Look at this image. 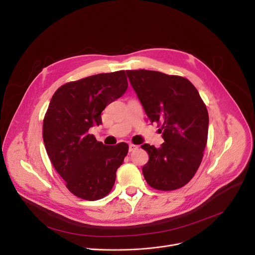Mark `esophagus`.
I'll use <instances>...</instances> for the list:
<instances>
[{"mask_svg": "<svg viewBox=\"0 0 255 255\" xmlns=\"http://www.w3.org/2000/svg\"><path fill=\"white\" fill-rule=\"evenodd\" d=\"M136 149H138V145L133 144V143L129 144V151H130V152H131V151H134V150H136Z\"/></svg>", "mask_w": 255, "mask_h": 255, "instance_id": "1", "label": "esophagus"}]
</instances>
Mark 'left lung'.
Returning <instances> with one entry per match:
<instances>
[{
    "label": "left lung",
    "mask_w": 255,
    "mask_h": 255,
    "mask_svg": "<svg viewBox=\"0 0 255 255\" xmlns=\"http://www.w3.org/2000/svg\"><path fill=\"white\" fill-rule=\"evenodd\" d=\"M150 123H157L164 141L144 143L148 162L142 167L149 186L159 191L182 188L196 174L208 136L209 117L194 85L183 77L156 71H126Z\"/></svg>",
    "instance_id": "1"
}]
</instances>
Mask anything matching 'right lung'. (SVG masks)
Returning <instances> with one entry per match:
<instances>
[{
    "instance_id": "obj_1",
    "label": "right lung",
    "mask_w": 255,
    "mask_h": 255,
    "mask_svg": "<svg viewBox=\"0 0 255 255\" xmlns=\"http://www.w3.org/2000/svg\"><path fill=\"white\" fill-rule=\"evenodd\" d=\"M125 71L98 74L60 86L50 100L43 121L49 159L75 196L95 201L110 194L128 144L106 145L89 129L99 126L101 112L127 90Z\"/></svg>"
}]
</instances>
